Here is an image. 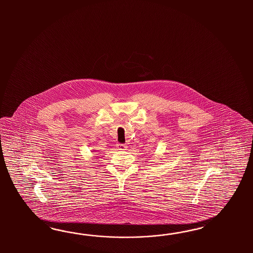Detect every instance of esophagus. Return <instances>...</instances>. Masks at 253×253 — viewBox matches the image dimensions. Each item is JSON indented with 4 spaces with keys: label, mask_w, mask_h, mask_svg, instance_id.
<instances>
[{
    "label": "esophagus",
    "mask_w": 253,
    "mask_h": 253,
    "mask_svg": "<svg viewBox=\"0 0 253 253\" xmlns=\"http://www.w3.org/2000/svg\"><path fill=\"white\" fill-rule=\"evenodd\" d=\"M116 147H117V150L124 151V150H126V147H127V146H125V145H123V144H117Z\"/></svg>",
    "instance_id": "1"
}]
</instances>
